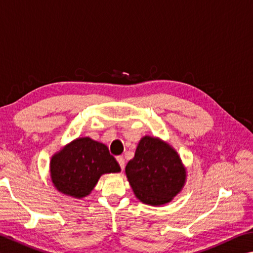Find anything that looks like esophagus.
I'll list each match as a JSON object with an SVG mask.
<instances>
[{
	"instance_id": "1",
	"label": "esophagus",
	"mask_w": 253,
	"mask_h": 253,
	"mask_svg": "<svg viewBox=\"0 0 253 253\" xmlns=\"http://www.w3.org/2000/svg\"><path fill=\"white\" fill-rule=\"evenodd\" d=\"M117 162L119 164V166H121L122 170H124V168H125V159H124L123 156H118L117 157Z\"/></svg>"
}]
</instances>
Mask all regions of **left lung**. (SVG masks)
<instances>
[{
  "label": "left lung",
  "instance_id": "1",
  "mask_svg": "<svg viewBox=\"0 0 253 253\" xmlns=\"http://www.w3.org/2000/svg\"><path fill=\"white\" fill-rule=\"evenodd\" d=\"M125 171L137 198L150 206L170 203L182 189L187 177L177 151L167 142L150 136L140 139Z\"/></svg>",
  "mask_w": 253,
  "mask_h": 253
}]
</instances>
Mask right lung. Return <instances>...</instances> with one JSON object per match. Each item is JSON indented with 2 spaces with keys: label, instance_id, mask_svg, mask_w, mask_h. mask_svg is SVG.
<instances>
[{
  "label": "right lung",
  "instance_id": "add662e5",
  "mask_svg": "<svg viewBox=\"0 0 253 253\" xmlns=\"http://www.w3.org/2000/svg\"><path fill=\"white\" fill-rule=\"evenodd\" d=\"M106 145L89 137L73 140L50 159V178L64 195L81 199L88 196L104 173L119 172Z\"/></svg>",
  "mask_w": 253,
  "mask_h": 253
}]
</instances>
